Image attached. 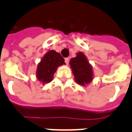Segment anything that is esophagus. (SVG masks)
<instances>
[{"label":"esophagus","instance_id":"34e87169","mask_svg":"<svg viewBox=\"0 0 132 132\" xmlns=\"http://www.w3.org/2000/svg\"><path fill=\"white\" fill-rule=\"evenodd\" d=\"M65 63H66V64H69V58H66V59H65Z\"/></svg>","mask_w":132,"mask_h":132}]
</instances>
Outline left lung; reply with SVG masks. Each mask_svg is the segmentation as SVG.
I'll return each mask as SVG.
<instances>
[{"mask_svg": "<svg viewBox=\"0 0 132 132\" xmlns=\"http://www.w3.org/2000/svg\"><path fill=\"white\" fill-rule=\"evenodd\" d=\"M70 66L76 82L80 86H86L93 79V71L86 56L83 52H78L76 56L70 60Z\"/></svg>", "mask_w": 132, "mask_h": 132, "instance_id": "left-lung-1", "label": "left lung"}]
</instances>
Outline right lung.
<instances>
[{"label":"right lung","mask_w":132,"mask_h":132,"mask_svg":"<svg viewBox=\"0 0 132 132\" xmlns=\"http://www.w3.org/2000/svg\"><path fill=\"white\" fill-rule=\"evenodd\" d=\"M63 64H65L64 59L59 53L54 50L47 52L38 63L36 72L37 80L42 84L50 83L58 67Z\"/></svg>","instance_id":"1"}]
</instances>
